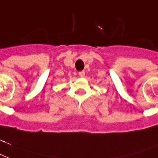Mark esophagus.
<instances>
[{
    "instance_id": "obj_1",
    "label": "esophagus",
    "mask_w": 158,
    "mask_h": 158,
    "mask_svg": "<svg viewBox=\"0 0 158 158\" xmlns=\"http://www.w3.org/2000/svg\"><path fill=\"white\" fill-rule=\"evenodd\" d=\"M78 75L80 76L81 77H85V72L84 71H81L78 73Z\"/></svg>"
}]
</instances>
